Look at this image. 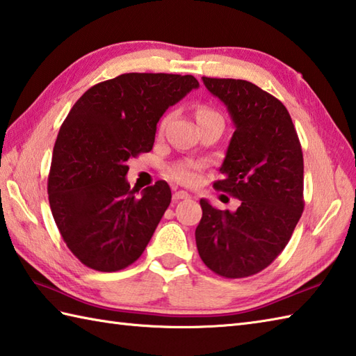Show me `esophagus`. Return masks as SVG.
Here are the masks:
<instances>
[{
	"label": "esophagus",
	"mask_w": 356,
	"mask_h": 356,
	"mask_svg": "<svg viewBox=\"0 0 356 356\" xmlns=\"http://www.w3.org/2000/svg\"><path fill=\"white\" fill-rule=\"evenodd\" d=\"M188 197H190V194H188L186 191H182V190L176 191V193L172 194V199L174 200H182V199H188Z\"/></svg>",
	"instance_id": "1"
}]
</instances>
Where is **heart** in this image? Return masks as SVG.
<instances>
[{
    "label": "heart",
    "instance_id": "b5f03b06",
    "mask_svg": "<svg viewBox=\"0 0 356 356\" xmlns=\"http://www.w3.org/2000/svg\"><path fill=\"white\" fill-rule=\"evenodd\" d=\"M218 113H214V111L208 109V108H200L197 111V117L202 118L205 115H214ZM200 166L197 163H193V162H186V163H179L176 166H172L170 170V176L172 179H176L177 182L180 184H185V185H196L200 179Z\"/></svg>",
    "mask_w": 356,
    "mask_h": 356
}]
</instances>
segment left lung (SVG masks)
I'll return each instance as SVG.
<instances>
[{"label": "left lung", "instance_id": "obj_1", "mask_svg": "<svg viewBox=\"0 0 356 356\" xmlns=\"http://www.w3.org/2000/svg\"><path fill=\"white\" fill-rule=\"evenodd\" d=\"M234 124L214 188L241 200L236 211L200 199L196 228L200 259L216 275L236 280L259 273L287 245L304 210V159L287 108L245 80L208 79Z\"/></svg>", "mask_w": 356, "mask_h": 356}]
</instances>
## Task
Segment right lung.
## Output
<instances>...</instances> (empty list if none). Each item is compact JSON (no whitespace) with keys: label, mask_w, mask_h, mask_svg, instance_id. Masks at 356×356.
<instances>
[{"label":"right lung","mask_w":356,"mask_h":356,"mask_svg":"<svg viewBox=\"0 0 356 356\" xmlns=\"http://www.w3.org/2000/svg\"><path fill=\"white\" fill-rule=\"evenodd\" d=\"M197 88L193 75L122 74L88 89L69 111L47 193L63 241L86 267L118 271L145 252L171 190L159 180L137 197L128 160L152 149L160 117Z\"/></svg>","instance_id":"add662e5"}]
</instances>
